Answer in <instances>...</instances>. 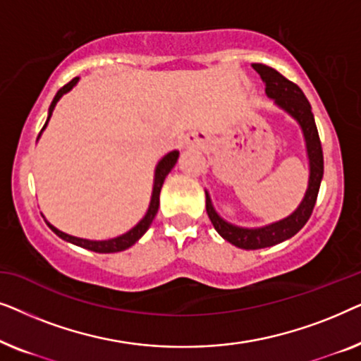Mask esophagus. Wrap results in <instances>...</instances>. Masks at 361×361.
Returning <instances> with one entry per match:
<instances>
[{"label":"esophagus","mask_w":361,"mask_h":361,"mask_svg":"<svg viewBox=\"0 0 361 361\" xmlns=\"http://www.w3.org/2000/svg\"><path fill=\"white\" fill-rule=\"evenodd\" d=\"M190 141H192V142H195V145H200V140H199V137H197V136L194 137V140H190Z\"/></svg>","instance_id":"1"}]
</instances>
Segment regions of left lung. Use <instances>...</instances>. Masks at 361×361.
<instances>
[{
  "mask_svg": "<svg viewBox=\"0 0 361 361\" xmlns=\"http://www.w3.org/2000/svg\"><path fill=\"white\" fill-rule=\"evenodd\" d=\"M253 68L263 78L266 85V95L273 98L281 110L289 113L299 123L300 130H302L309 159V185L302 202H300L293 214L283 220L274 221V224L259 226V228H245V226L228 224V221L221 219L214 209L209 192L205 190L207 215H209L214 228L219 231L221 238L243 250L268 248V246H274L281 243V241L293 238L307 224L310 215H312L320 189V180L324 177L322 145H320L319 131L317 126H315L312 110H310V103L305 98L304 92L295 83L281 75L278 71L264 66V63H253Z\"/></svg>",
  "mask_w": 361,
  "mask_h": 361,
  "instance_id": "obj_1",
  "label": "left lung"
}]
</instances>
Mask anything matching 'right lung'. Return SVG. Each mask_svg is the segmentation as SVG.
<instances>
[{"instance_id":"obj_1","label":"right lung","mask_w":361,"mask_h":361,"mask_svg":"<svg viewBox=\"0 0 361 361\" xmlns=\"http://www.w3.org/2000/svg\"><path fill=\"white\" fill-rule=\"evenodd\" d=\"M78 82V77L72 78L71 82L67 83V85H63L61 90H59L56 93V97H54V100L51 103V106H49V115H47V121L46 125L42 126L41 133L46 130L47 123L49 120H51L52 116V111L54 108H56L57 102L61 100L62 95H66L67 92H71L73 87L77 85ZM41 133H39V136H41ZM37 136V137H39ZM177 159H179V151H171L167 152V154L162 157V159L157 162L156 166V171H154V185H152V195H151V202H149V207H147V212L146 215L142 216V219L140 220V224L133 226V228L130 231H126V233H123L120 236H116V238H110V240H102V241H97V240H85V238H77V236H72V235H67L63 233V231L57 230L56 226L49 224V221L46 220V224L49 225V228H51L54 233H56L57 236H61L62 240L68 241V243H73L77 246H82V248L85 250H90V251H95V253H118V251H123V250H128L130 246H133L136 243L137 240L141 238L142 235L146 233L147 228H149L152 220H154V216L157 214V209H159V194H161V187L162 184H164V179L166 176L169 174L172 167L176 166Z\"/></svg>"}]
</instances>
